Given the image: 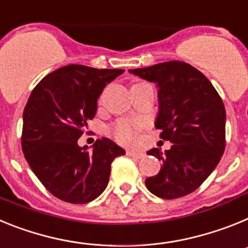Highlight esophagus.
I'll list each match as a JSON object with an SVG mask.
<instances>
[{
  "mask_svg": "<svg viewBox=\"0 0 248 248\" xmlns=\"http://www.w3.org/2000/svg\"><path fill=\"white\" fill-rule=\"evenodd\" d=\"M126 155L131 157H136V158H141V157H143V152H141V151H135V150H127Z\"/></svg>",
  "mask_w": 248,
  "mask_h": 248,
  "instance_id": "34e87169",
  "label": "esophagus"
}]
</instances>
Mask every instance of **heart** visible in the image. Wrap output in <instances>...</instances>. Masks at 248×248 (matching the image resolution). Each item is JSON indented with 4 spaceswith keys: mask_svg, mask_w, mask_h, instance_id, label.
Returning <instances> with one entry per match:
<instances>
[{
    "mask_svg": "<svg viewBox=\"0 0 248 248\" xmlns=\"http://www.w3.org/2000/svg\"><path fill=\"white\" fill-rule=\"evenodd\" d=\"M102 98H100V103ZM141 128V124L137 121H132V120H121L113 124L109 128V132L115 140H117L121 143H132L136 140L137 132Z\"/></svg>",
    "mask_w": 248,
    "mask_h": 248,
    "instance_id": "obj_1",
    "label": "heart"
}]
</instances>
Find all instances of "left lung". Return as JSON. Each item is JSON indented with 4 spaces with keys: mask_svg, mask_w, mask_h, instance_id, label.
<instances>
[{
    "mask_svg": "<svg viewBox=\"0 0 248 248\" xmlns=\"http://www.w3.org/2000/svg\"><path fill=\"white\" fill-rule=\"evenodd\" d=\"M131 73L156 82L160 111L157 130L170 150L147 155L162 161L156 176L146 178L150 192L173 200L199 188L218 165L226 147V111L222 98L203 73L182 61L162 62Z\"/></svg>",
    "mask_w": 248,
    "mask_h": 248,
    "instance_id": "8db88e82",
    "label": "left lung"
}]
</instances>
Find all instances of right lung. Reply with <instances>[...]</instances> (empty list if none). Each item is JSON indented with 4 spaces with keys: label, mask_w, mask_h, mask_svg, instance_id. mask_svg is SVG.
Wrapping results in <instances>:
<instances>
[{
    "label": "right lung",
    "mask_w": 248,
    "mask_h": 248,
    "mask_svg": "<svg viewBox=\"0 0 248 248\" xmlns=\"http://www.w3.org/2000/svg\"><path fill=\"white\" fill-rule=\"evenodd\" d=\"M124 71L68 64L48 73L30 94L23 109V155L41 184L62 201L82 204L97 199L108 184L112 161L124 155L105 137L91 152L77 145L105 86Z\"/></svg>",
    "instance_id": "1"
}]
</instances>
